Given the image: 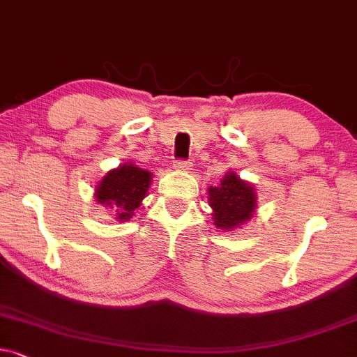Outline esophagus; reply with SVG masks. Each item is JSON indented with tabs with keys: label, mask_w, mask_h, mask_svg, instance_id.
I'll return each mask as SVG.
<instances>
[{
	"label": "esophagus",
	"mask_w": 357,
	"mask_h": 357,
	"mask_svg": "<svg viewBox=\"0 0 357 357\" xmlns=\"http://www.w3.org/2000/svg\"><path fill=\"white\" fill-rule=\"evenodd\" d=\"M188 167H190V162L183 160V158H178V160L174 162V169L177 170H188Z\"/></svg>",
	"instance_id": "obj_1"
}]
</instances>
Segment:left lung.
Returning a JSON list of instances; mask_svg holds the SVG:
<instances>
[{"instance_id": "obj_1", "label": "left lung", "mask_w": 357, "mask_h": 357, "mask_svg": "<svg viewBox=\"0 0 357 357\" xmlns=\"http://www.w3.org/2000/svg\"><path fill=\"white\" fill-rule=\"evenodd\" d=\"M255 188L228 172L218 187L208 188L210 206L213 208V222L218 228L240 227L255 212Z\"/></svg>"}]
</instances>
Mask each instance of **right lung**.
Returning a JSON list of instances; mask_svg holds the SVG:
<instances>
[{"mask_svg":"<svg viewBox=\"0 0 357 357\" xmlns=\"http://www.w3.org/2000/svg\"><path fill=\"white\" fill-rule=\"evenodd\" d=\"M151 178V172L124 164L100 180L99 187L96 188V199L99 204L112 208L121 222H126L132 218L140 202L147 195Z\"/></svg>","mask_w":357,"mask_h":357,"instance_id":"obj_1","label":"right lung"}]
</instances>
